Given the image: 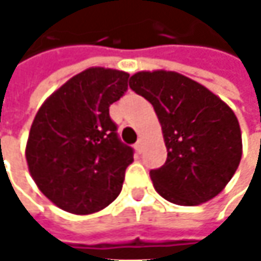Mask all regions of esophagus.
I'll list each match as a JSON object with an SVG mask.
<instances>
[{"label": "esophagus", "mask_w": 261, "mask_h": 261, "mask_svg": "<svg viewBox=\"0 0 261 261\" xmlns=\"http://www.w3.org/2000/svg\"><path fill=\"white\" fill-rule=\"evenodd\" d=\"M134 148H136V151H137L139 154H142V152H143V149H145V142H143V139H139V140H137V143L134 145Z\"/></svg>", "instance_id": "obj_1"}]
</instances>
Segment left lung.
<instances>
[{
	"instance_id": "8db88e82",
	"label": "left lung",
	"mask_w": 261,
	"mask_h": 261,
	"mask_svg": "<svg viewBox=\"0 0 261 261\" xmlns=\"http://www.w3.org/2000/svg\"><path fill=\"white\" fill-rule=\"evenodd\" d=\"M130 88L145 97L161 124L167 160L151 170L156 193L180 206L218 196L242 156V134L233 110L199 82L175 71H139Z\"/></svg>"
}]
</instances>
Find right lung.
I'll use <instances>...</instances> for the list:
<instances>
[{
  "label": "right lung",
  "instance_id": "obj_1",
  "mask_svg": "<svg viewBox=\"0 0 261 261\" xmlns=\"http://www.w3.org/2000/svg\"><path fill=\"white\" fill-rule=\"evenodd\" d=\"M130 74L91 67L57 89L38 109L27 142V163L38 190L62 211L98 212L115 200L133 163L109 106Z\"/></svg>",
  "mask_w": 261,
  "mask_h": 261
}]
</instances>
